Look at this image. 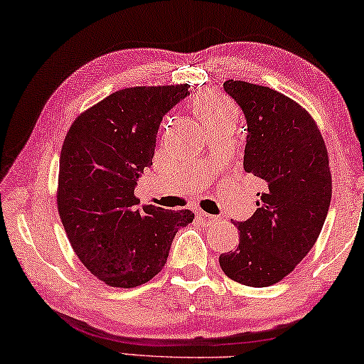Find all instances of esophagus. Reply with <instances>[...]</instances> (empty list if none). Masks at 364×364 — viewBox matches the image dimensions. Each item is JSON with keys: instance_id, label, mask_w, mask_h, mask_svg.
Segmentation results:
<instances>
[{"instance_id": "1", "label": "esophagus", "mask_w": 364, "mask_h": 364, "mask_svg": "<svg viewBox=\"0 0 364 364\" xmlns=\"http://www.w3.org/2000/svg\"><path fill=\"white\" fill-rule=\"evenodd\" d=\"M196 218L200 219L201 223L203 224H206V225H211V224H214V223H219V216H213V214H208V213H205V211H198L196 213Z\"/></svg>"}]
</instances>
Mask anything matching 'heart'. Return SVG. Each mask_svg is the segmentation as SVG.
<instances>
[{"label":"heart","mask_w":364,"mask_h":364,"mask_svg":"<svg viewBox=\"0 0 364 364\" xmlns=\"http://www.w3.org/2000/svg\"><path fill=\"white\" fill-rule=\"evenodd\" d=\"M193 111L203 126L219 121H237V111L234 106L211 93L201 95L196 98L193 101Z\"/></svg>","instance_id":"obj_1"}]
</instances>
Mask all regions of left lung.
Returning <instances> with one entry per match:
<instances>
[{"label": "left lung", "instance_id": "left-lung-1", "mask_svg": "<svg viewBox=\"0 0 364 364\" xmlns=\"http://www.w3.org/2000/svg\"><path fill=\"white\" fill-rule=\"evenodd\" d=\"M247 119L243 169L264 183L258 210L237 223L240 242L219 256L232 281L269 287L295 269L316 243L332 196L329 156L309 112L269 87L225 80Z\"/></svg>", "mask_w": 364, "mask_h": 364}]
</instances>
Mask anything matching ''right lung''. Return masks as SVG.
Here are the masks:
<instances>
[{"label":"right lung","instance_id":"add662e5","mask_svg":"<svg viewBox=\"0 0 364 364\" xmlns=\"http://www.w3.org/2000/svg\"><path fill=\"white\" fill-rule=\"evenodd\" d=\"M187 83L130 87L83 111L65 135L58 211L83 266L109 287L132 289L156 276L190 210L145 205L134 190L153 164L163 116L188 95Z\"/></svg>","mask_w":364,"mask_h":364}]
</instances>
